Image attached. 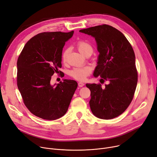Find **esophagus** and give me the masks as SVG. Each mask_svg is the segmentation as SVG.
Segmentation results:
<instances>
[{
    "label": "esophagus",
    "mask_w": 157,
    "mask_h": 157,
    "mask_svg": "<svg viewBox=\"0 0 157 157\" xmlns=\"http://www.w3.org/2000/svg\"><path fill=\"white\" fill-rule=\"evenodd\" d=\"M84 83H82V82H78V86H79V87H80V88H81V87L84 86Z\"/></svg>",
    "instance_id": "obj_1"
}]
</instances>
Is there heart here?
Listing matches in <instances>:
<instances>
[{
	"instance_id": "obj_1",
	"label": "heart",
	"mask_w": 157,
	"mask_h": 157,
	"mask_svg": "<svg viewBox=\"0 0 157 157\" xmlns=\"http://www.w3.org/2000/svg\"><path fill=\"white\" fill-rule=\"evenodd\" d=\"M76 46L78 50L83 55L88 56H91L93 51V47L89 42L85 41L84 40H80L77 42ZM69 49H65L61 54V59L63 63H65L67 60V56L69 54ZM92 68L90 66H84V67H74L69 71V76L73 79L83 81L86 79V78L91 73Z\"/></svg>"
}]
</instances>
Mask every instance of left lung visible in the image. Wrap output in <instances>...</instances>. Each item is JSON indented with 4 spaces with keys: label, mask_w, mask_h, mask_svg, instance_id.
Listing matches in <instances>:
<instances>
[{
    "label": "left lung",
    "mask_w": 157,
    "mask_h": 157,
    "mask_svg": "<svg viewBox=\"0 0 157 157\" xmlns=\"http://www.w3.org/2000/svg\"><path fill=\"white\" fill-rule=\"evenodd\" d=\"M79 31L95 38L99 55L94 76L109 82L105 88L99 83L86 84L91 91V110L99 118H116L129 106L136 87L138 72L133 48L122 33L109 25Z\"/></svg>",
    "instance_id": "left-lung-1"
}]
</instances>
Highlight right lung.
I'll return each instance as SVG.
<instances>
[{
  "label": "right lung",
  "mask_w": 157,
  "mask_h": 157,
  "mask_svg": "<svg viewBox=\"0 0 157 157\" xmlns=\"http://www.w3.org/2000/svg\"><path fill=\"white\" fill-rule=\"evenodd\" d=\"M69 33L44 32L27 42L17 63V84L27 108L35 116L54 120L64 115L78 87L74 80L64 79L56 86L51 76L62 73L61 54Z\"/></svg>",
  "instance_id": "obj_1"
}]
</instances>
